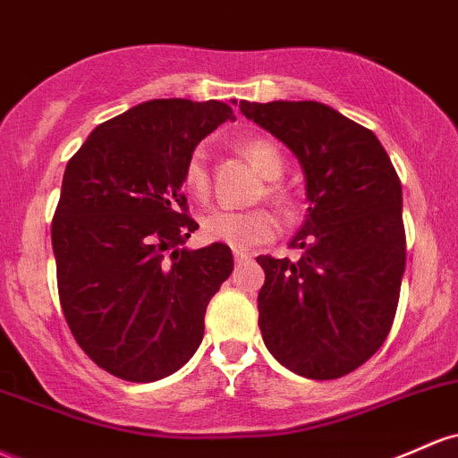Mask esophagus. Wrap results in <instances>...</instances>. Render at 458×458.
Returning a JSON list of instances; mask_svg holds the SVG:
<instances>
[{"label": "esophagus", "instance_id": "1", "mask_svg": "<svg viewBox=\"0 0 458 458\" xmlns=\"http://www.w3.org/2000/svg\"><path fill=\"white\" fill-rule=\"evenodd\" d=\"M234 260H237V263H243V260H250L252 259V256H250L248 252H241V250H234Z\"/></svg>", "mask_w": 458, "mask_h": 458}]
</instances>
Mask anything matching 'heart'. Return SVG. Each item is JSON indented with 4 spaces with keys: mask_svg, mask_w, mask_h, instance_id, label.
Returning <instances> with one entry per match:
<instances>
[{
    "mask_svg": "<svg viewBox=\"0 0 458 458\" xmlns=\"http://www.w3.org/2000/svg\"><path fill=\"white\" fill-rule=\"evenodd\" d=\"M241 152L252 163V167L265 180H278L283 175L284 160L280 149L267 139H250L241 143ZM184 184L195 198L204 199L208 195V167H206V154L195 149L189 156L184 167ZM269 198L274 199L284 213H293V198L280 187H267ZM202 233L208 241L225 243L234 250H250L260 243L276 239L280 233L278 217L267 208L254 210H230L217 208L202 219Z\"/></svg>",
    "mask_w": 458,
    "mask_h": 458,
    "instance_id": "b5f03b06",
    "label": "heart"
}]
</instances>
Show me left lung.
<instances>
[{
	"label": "left lung",
	"mask_w": 458,
	"mask_h": 458,
	"mask_svg": "<svg viewBox=\"0 0 458 458\" xmlns=\"http://www.w3.org/2000/svg\"><path fill=\"white\" fill-rule=\"evenodd\" d=\"M239 108L293 152L309 202L291 239L300 260L256 259L263 341L298 376L341 378L394 324L406 265L400 178L376 134L326 104L241 99Z\"/></svg>",
	"instance_id": "1"
}]
</instances>
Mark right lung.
<instances>
[{
	"mask_svg": "<svg viewBox=\"0 0 458 458\" xmlns=\"http://www.w3.org/2000/svg\"><path fill=\"white\" fill-rule=\"evenodd\" d=\"M228 119L217 99H149L99 123L64 169L52 221L60 304L80 348L117 378L182 368L233 274L228 245H184L198 224L182 193L189 156Z\"/></svg>",
	"mask_w": 458,
	"mask_h": 458,
	"instance_id": "add662e5",
	"label": "right lung"
}]
</instances>
